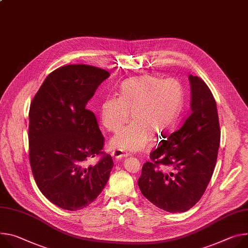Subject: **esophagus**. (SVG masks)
<instances>
[{
  "label": "esophagus",
  "mask_w": 248,
  "mask_h": 248,
  "mask_svg": "<svg viewBox=\"0 0 248 248\" xmlns=\"http://www.w3.org/2000/svg\"><path fill=\"white\" fill-rule=\"evenodd\" d=\"M111 156L114 157L115 159H122L124 157H127L128 153H125L124 150L121 149H116L111 152Z\"/></svg>",
  "instance_id": "34e87169"
}]
</instances>
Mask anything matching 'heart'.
Segmentation results:
<instances>
[{
	"label": "heart",
	"mask_w": 248,
	"mask_h": 248,
	"mask_svg": "<svg viewBox=\"0 0 248 248\" xmlns=\"http://www.w3.org/2000/svg\"><path fill=\"white\" fill-rule=\"evenodd\" d=\"M184 106V88L175 78L152 75L123 82L119 97H108L101 106V118L109 131L119 130L130 118L134 120L111 139L112 147L141 151L148 147L150 134L163 138L171 133Z\"/></svg>",
	"instance_id": "b5f03b06"
}]
</instances>
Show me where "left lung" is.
Masks as SVG:
<instances>
[{
  "instance_id": "left-lung-1",
  "label": "left lung",
  "mask_w": 248,
  "mask_h": 248,
  "mask_svg": "<svg viewBox=\"0 0 248 248\" xmlns=\"http://www.w3.org/2000/svg\"><path fill=\"white\" fill-rule=\"evenodd\" d=\"M191 114L181 128L150 153L139 187L153 205L184 213L204 195L213 176L220 140L217 104L201 78L190 75Z\"/></svg>"
}]
</instances>
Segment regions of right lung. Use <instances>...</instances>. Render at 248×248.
<instances>
[{
    "mask_svg": "<svg viewBox=\"0 0 248 248\" xmlns=\"http://www.w3.org/2000/svg\"><path fill=\"white\" fill-rule=\"evenodd\" d=\"M109 73L73 64L51 72L30 108V162L40 192L59 208L78 211L89 206L107 185L114 166L102 151L105 139L96 116L87 108ZM100 155L95 166H87Z\"/></svg>",
    "mask_w": 248,
    "mask_h": 248,
    "instance_id": "add662e5",
    "label": "right lung"
}]
</instances>
